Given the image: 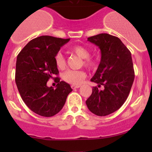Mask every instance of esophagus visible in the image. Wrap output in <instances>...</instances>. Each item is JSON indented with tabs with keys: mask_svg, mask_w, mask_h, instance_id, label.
Returning <instances> with one entry per match:
<instances>
[{
	"mask_svg": "<svg viewBox=\"0 0 152 152\" xmlns=\"http://www.w3.org/2000/svg\"><path fill=\"white\" fill-rule=\"evenodd\" d=\"M71 87L72 89L75 90V89H77L79 88V87H80V85H71Z\"/></svg>",
	"mask_w": 152,
	"mask_h": 152,
	"instance_id": "1",
	"label": "esophagus"
}]
</instances>
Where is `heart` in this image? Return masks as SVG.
<instances>
[{
	"instance_id": "b5f03b06",
	"label": "heart",
	"mask_w": 152,
	"mask_h": 152,
	"mask_svg": "<svg viewBox=\"0 0 152 152\" xmlns=\"http://www.w3.org/2000/svg\"><path fill=\"white\" fill-rule=\"evenodd\" d=\"M70 51L83 59V64L89 69H94L97 66V62L95 59L90 57V50L82 45H73L70 48ZM55 62L59 69L65 68L66 62L65 56L61 53H57L55 56ZM86 78V73L84 70H68L63 73L62 79L67 83L73 85H79Z\"/></svg>"
}]
</instances>
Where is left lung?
<instances>
[{
    "label": "left lung",
    "mask_w": 152,
    "mask_h": 152,
    "mask_svg": "<svg viewBox=\"0 0 152 152\" xmlns=\"http://www.w3.org/2000/svg\"><path fill=\"white\" fill-rule=\"evenodd\" d=\"M99 46L102 58L90 81L98 86L86 101L89 110L99 116H105L121 108L126 100L134 79L131 52L117 37L99 34L87 38ZM102 86L104 89H100Z\"/></svg>",
    "instance_id": "left-lung-1"
}]
</instances>
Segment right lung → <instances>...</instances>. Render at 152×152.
<instances>
[{"mask_svg": "<svg viewBox=\"0 0 152 152\" xmlns=\"http://www.w3.org/2000/svg\"><path fill=\"white\" fill-rule=\"evenodd\" d=\"M70 39L41 36L33 39L18 55L15 82L24 103L31 111L51 117L62 109L72 91L69 84L58 79L56 88L47 82L59 74L55 56Z\"/></svg>", "mask_w": 152, "mask_h": 152, "instance_id": "right-lung-1", "label": "right lung"}]
</instances>
